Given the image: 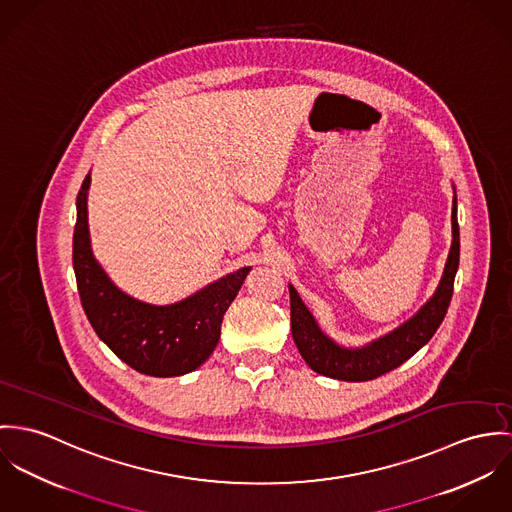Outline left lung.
Instances as JSON below:
<instances>
[{
	"label": "left lung",
	"instance_id": "left-lung-1",
	"mask_svg": "<svg viewBox=\"0 0 512 512\" xmlns=\"http://www.w3.org/2000/svg\"><path fill=\"white\" fill-rule=\"evenodd\" d=\"M459 267V226H457V198L452 204V247L446 259L442 279L426 304L393 332L369 341L361 347H345L322 332L312 312L302 302L292 284L290 292V324L292 338L308 363V367L324 377L338 381H371L377 379L424 347L440 328L454 292V279Z\"/></svg>",
	"mask_w": 512,
	"mask_h": 512
}]
</instances>
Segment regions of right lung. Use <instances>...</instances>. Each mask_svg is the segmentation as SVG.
<instances>
[{
	"instance_id": "right-lung-1",
	"label": "right lung",
	"mask_w": 512,
	"mask_h": 512,
	"mask_svg": "<svg viewBox=\"0 0 512 512\" xmlns=\"http://www.w3.org/2000/svg\"><path fill=\"white\" fill-rule=\"evenodd\" d=\"M86 174L76 198L72 263L82 308L98 334L131 369L151 377H178L198 369L216 349L224 314L251 267L206 284L180 302L157 306L115 286L96 261L88 229Z\"/></svg>"
}]
</instances>
